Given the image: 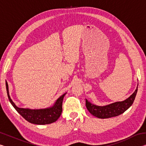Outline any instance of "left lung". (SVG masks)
<instances>
[{
  "mask_svg": "<svg viewBox=\"0 0 146 146\" xmlns=\"http://www.w3.org/2000/svg\"><path fill=\"white\" fill-rule=\"evenodd\" d=\"M138 86L135 92L126 100L122 102H117L105 106H98L88 102L86 99V106L91 114L99 118H108L122 114L133 104L137 95Z\"/></svg>",
  "mask_w": 146,
  "mask_h": 146,
  "instance_id": "obj_1",
  "label": "left lung"
}]
</instances>
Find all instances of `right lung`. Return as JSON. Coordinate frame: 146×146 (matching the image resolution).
<instances>
[{"label": "right lung", "mask_w": 146, "mask_h": 146, "mask_svg": "<svg viewBox=\"0 0 146 146\" xmlns=\"http://www.w3.org/2000/svg\"><path fill=\"white\" fill-rule=\"evenodd\" d=\"M6 86L9 102L17 110V111L29 122L38 125L49 124V123L55 122L60 117L62 111L63 98L66 93L59 97L56 101L55 104L51 108L41 109V110H30V109L17 107L9 97L8 84L7 82H6Z\"/></svg>", "instance_id": "obj_1"}]
</instances>
